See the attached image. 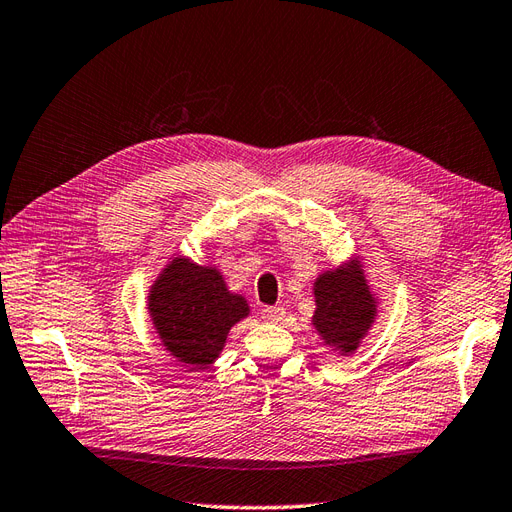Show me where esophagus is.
<instances>
[{
    "instance_id": "34e87169",
    "label": "esophagus",
    "mask_w": 512,
    "mask_h": 512,
    "mask_svg": "<svg viewBox=\"0 0 512 512\" xmlns=\"http://www.w3.org/2000/svg\"><path fill=\"white\" fill-rule=\"evenodd\" d=\"M283 317H285L283 306H266V309H261V319L268 321V324H279Z\"/></svg>"
}]
</instances>
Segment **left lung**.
<instances>
[{
    "mask_svg": "<svg viewBox=\"0 0 512 512\" xmlns=\"http://www.w3.org/2000/svg\"><path fill=\"white\" fill-rule=\"evenodd\" d=\"M311 326L332 354L349 358L369 337L379 315V296L369 285L360 255L321 270L313 281Z\"/></svg>",
    "mask_w": 512,
    "mask_h": 512,
    "instance_id": "8db88e82",
    "label": "left lung"
}]
</instances>
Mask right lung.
Listing matches in <instances>:
<instances>
[{
    "label": "right lung",
    "instance_id": "obj_1",
    "mask_svg": "<svg viewBox=\"0 0 512 512\" xmlns=\"http://www.w3.org/2000/svg\"><path fill=\"white\" fill-rule=\"evenodd\" d=\"M150 321L165 352L178 364L206 369L225 349L229 330L251 315V304L231 291L216 264L175 255L145 296Z\"/></svg>",
    "mask_w": 512,
    "mask_h": 512
}]
</instances>
